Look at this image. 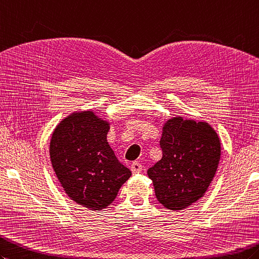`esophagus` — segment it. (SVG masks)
I'll use <instances>...</instances> for the list:
<instances>
[{"label":"esophagus","mask_w":259,"mask_h":259,"mask_svg":"<svg viewBox=\"0 0 259 259\" xmlns=\"http://www.w3.org/2000/svg\"><path fill=\"white\" fill-rule=\"evenodd\" d=\"M143 170V166L141 163H139V162L135 161L134 163L131 164V171L134 174H137V173H141Z\"/></svg>","instance_id":"34e87169"}]
</instances>
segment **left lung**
Wrapping results in <instances>:
<instances>
[{
	"label": "left lung",
	"mask_w": 259,
	"mask_h": 259,
	"mask_svg": "<svg viewBox=\"0 0 259 259\" xmlns=\"http://www.w3.org/2000/svg\"><path fill=\"white\" fill-rule=\"evenodd\" d=\"M162 158L148 170L155 196L164 207L181 211L205 194L221 159V142L205 121L173 117L162 128Z\"/></svg>",
	"instance_id": "1"
}]
</instances>
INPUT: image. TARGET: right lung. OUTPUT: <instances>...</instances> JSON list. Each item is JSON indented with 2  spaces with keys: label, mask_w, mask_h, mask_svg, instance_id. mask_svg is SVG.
Returning <instances> with one entry per match:
<instances>
[{
  "label": "right lung",
  "mask_w": 259,
  "mask_h": 259,
  "mask_svg": "<svg viewBox=\"0 0 259 259\" xmlns=\"http://www.w3.org/2000/svg\"><path fill=\"white\" fill-rule=\"evenodd\" d=\"M109 129V121L95 111H75L56 125L50 143L53 169L65 193L92 211L109 206L131 177L107 141Z\"/></svg>",
  "instance_id": "1"
}]
</instances>
